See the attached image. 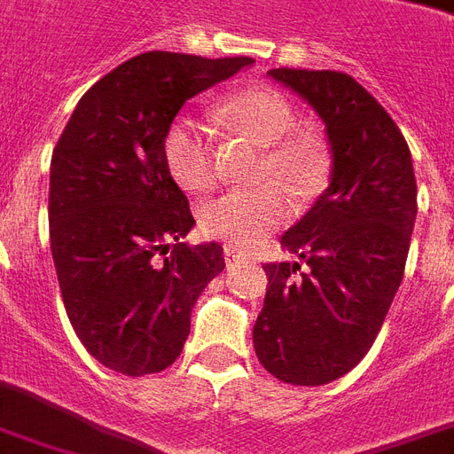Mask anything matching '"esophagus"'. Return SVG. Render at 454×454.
Wrapping results in <instances>:
<instances>
[{
    "instance_id": "esophagus-1",
    "label": "esophagus",
    "mask_w": 454,
    "mask_h": 454,
    "mask_svg": "<svg viewBox=\"0 0 454 454\" xmlns=\"http://www.w3.org/2000/svg\"><path fill=\"white\" fill-rule=\"evenodd\" d=\"M223 257H226L228 264H238L240 259H245V254H242L238 247H231V245H226V247H223Z\"/></svg>"
}]
</instances>
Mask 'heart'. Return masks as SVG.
Returning <instances> with one entry per match:
<instances>
[{
	"mask_svg": "<svg viewBox=\"0 0 454 454\" xmlns=\"http://www.w3.org/2000/svg\"><path fill=\"white\" fill-rule=\"evenodd\" d=\"M221 116L259 147H266L259 176L273 183L257 190H228L204 202L200 226L212 238L250 247L288 219V197L281 185L295 200L319 195L328 178V157L309 137H287L295 130V112L273 90H242L228 97L221 104ZM164 159L181 188L202 192L214 185L212 140L195 119L173 121L164 137Z\"/></svg>",
	"mask_w": 454,
	"mask_h": 454,
	"instance_id": "1",
	"label": "heart"
}]
</instances>
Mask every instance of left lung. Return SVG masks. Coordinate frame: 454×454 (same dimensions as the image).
I'll list each match as a JSON object with an SVG mask.
<instances>
[{"label":"left lung","instance_id":"left-lung-1","mask_svg":"<svg viewBox=\"0 0 454 454\" xmlns=\"http://www.w3.org/2000/svg\"><path fill=\"white\" fill-rule=\"evenodd\" d=\"M319 114L331 150L328 188L281 238L302 259L266 264L264 307L252 331L269 373L324 386L362 362L403 283L417 181L388 112L352 75L271 68Z\"/></svg>","mask_w":454,"mask_h":454}]
</instances>
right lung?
<instances>
[{
    "label": "right lung",
    "instance_id": "right-lung-1",
    "mask_svg": "<svg viewBox=\"0 0 454 454\" xmlns=\"http://www.w3.org/2000/svg\"><path fill=\"white\" fill-rule=\"evenodd\" d=\"M254 61L147 51L81 97L50 168V242L59 288L85 350L126 376L181 355L190 311L223 271L219 242L185 245L188 197L164 137L190 97Z\"/></svg>",
    "mask_w": 454,
    "mask_h": 454
}]
</instances>
